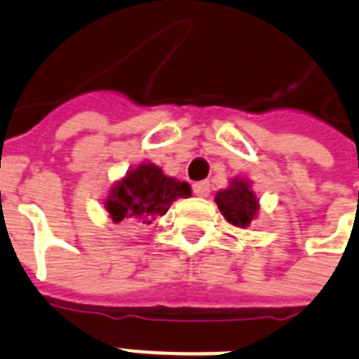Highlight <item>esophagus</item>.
Returning <instances> with one entry per match:
<instances>
[{
	"instance_id": "1",
	"label": "esophagus",
	"mask_w": 359,
	"mask_h": 359,
	"mask_svg": "<svg viewBox=\"0 0 359 359\" xmlns=\"http://www.w3.org/2000/svg\"><path fill=\"white\" fill-rule=\"evenodd\" d=\"M210 183L208 182H200V183H194L193 185V193L196 194V196H208L210 194Z\"/></svg>"
}]
</instances>
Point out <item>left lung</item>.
Returning a JSON list of instances; mask_svg holds the SVG:
<instances>
[{
  "instance_id": "8db88e82",
  "label": "left lung",
  "mask_w": 359,
  "mask_h": 359,
  "mask_svg": "<svg viewBox=\"0 0 359 359\" xmlns=\"http://www.w3.org/2000/svg\"><path fill=\"white\" fill-rule=\"evenodd\" d=\"M219 210L224 219L234 226H247L252 219L257 217L258 200L249 185L241 180H234L232 185L224 191H219L215 196Z\"/></svg>"
}]
</instances>
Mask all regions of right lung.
Instances as JSON below:
<instances>
[{
  "label": "right lung",
  "instance_id": "obj_1",
  "mask_svg": "<svg viewBox=\"0 0 359 359\" xmlns=\"http://www.w3.org/2000/svg\"><path fill=\"white\" fill-rule=\"evenodd\" d=\"M191 196V185L166 177L159 166L140 165L129 172L125 180L110 191L107 210L114 223L129 219H146L149 223L155 215H165L176 198Z\"/></svg>",
  "mask_w": 359,
  "mask_h": 359
}]
</instances>
